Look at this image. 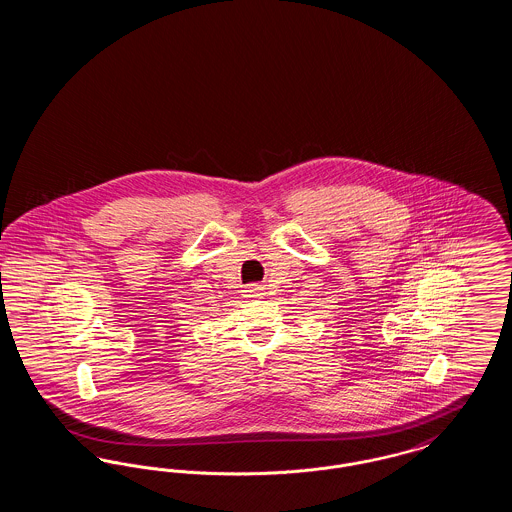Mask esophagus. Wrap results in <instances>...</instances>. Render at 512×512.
<instances>
[{"label":"esophagus","mask_w":512,"mask_h":512,"mask_svg":"<svg viewBox=\"0 0 512 512\" xmlns=\"http://www.w3.org/2000/svg\"><path fill=\"white\" fill-rule=\"evenodd\" d=\"M247 292L251 293V295H259V288L257 286H253L251 290H247Z\"/></svg>","instance_id":"34e87169"}]
</instances>
